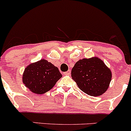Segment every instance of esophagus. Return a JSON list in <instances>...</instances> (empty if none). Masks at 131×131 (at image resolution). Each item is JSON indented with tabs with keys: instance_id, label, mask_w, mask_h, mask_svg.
Listing matches in <instances>:
<instances>
[{
	"instance_id": "obj_1",
	"label": "esophagus",
	"mask_w": 131,
	"mask_h": 131,
	"mask_svg": "<svg viewBox=\"0 0 131 131\" xmlns=\"http://www.w3.org/2000/svg\"><path fill=\"white\" fill-rule=\"evenodd\" d=\"M70 73H71V70H68L67 71L64 72L63 74H64V75H70Z\"/></svg>"
}]
</instances>
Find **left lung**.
I'll use <instances>...</instances> for the list:
<instances>
[{
	"label": "left lung",
	"mask_w": 131,
	"mask_h": 131,
	"mask_svg": "<svg viewBox=\"0 0 131 131\" xmlns=\"http://www.w3.org/2000/svg\"><path fill=\"white\" fill-rule=\"evenodd\" d=\"M112 73L97 57L84 58L74 64L71 77L82 91L91 96L101 95L108 88Z\"/></svg>",
	"instance_id": "obj_1"
}]
</instances>
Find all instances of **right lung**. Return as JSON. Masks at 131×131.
<instances>
[{"label": "right lung", "instance_id": "obj_1", "mask_svg": "<svg viewBox=\"0 0 131 131\" xmlns=\"http://www.w3.org/2000/svg\"><path fill=\"white\" fill-rule=\"evenodd\" d=\"M61 77L58 68L41 60L25 68L23 82L33 93L42 94L50 91Z\"/></svg>", "mask_w": 131, "mask_h": 131}]
</instances>
